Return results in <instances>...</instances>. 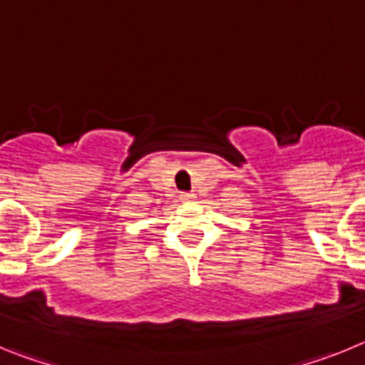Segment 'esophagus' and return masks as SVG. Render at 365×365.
I'll return each mask as SVG.
<instances>
[{
	"instance_id": "34e87169",
	"label": "esophagus",
	"mask_w": 365,
	"mask_h": 365,
	"mask_svg": "<svg viewBox=\"0 0 365 365\" xmlns=\"http://www.w3.org/2000/svg\"><path fill=\"white\" fill-rule=\"evenodd\" d=\"M195 199V193H190V192H185V193H180V201L182 202H190Z\"/></svg>"
}]
</instances>
